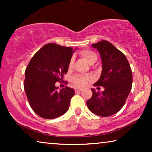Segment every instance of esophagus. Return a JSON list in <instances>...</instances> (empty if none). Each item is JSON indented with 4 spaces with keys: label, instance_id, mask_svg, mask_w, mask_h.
Here are the masks:
<instances>
[{
    "label": "esophagus",
    "instance_id": "obj_1",
    "mask_svg": "<svg viewBox=\"0 0 152 152\" xmlns=\"http://www.w3.org/2000/svg\"><path fill=\"white\" fill-rule=\"evenodd\" d=\"M82 88H76L75 89V93H78V92H80L81 91H82Z\"/></svg>",
    "mask_w": 152,
    "mask_h": 152
}]
</instances>
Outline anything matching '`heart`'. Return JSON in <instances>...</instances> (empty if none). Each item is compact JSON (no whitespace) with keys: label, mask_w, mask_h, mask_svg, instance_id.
Segmentation results:
<instances>
[{"label":"heart","mask_w":152,"mask_h":152,"mask_svg":"<svg viewBox=\"0 0 152 152\" xmlns=\"http://www.w3.org/2000/svg\"><path fill=\"white\" fill-rule=\"evenodd\" d=\"M81 57L84 58L87 62H88L90 64H94L97 59V55L94 52L91 50H81L79 53ZM74 59L71 58L70 59L69 63H68V68L70 69L73 66ZM91 80V76L89 75H84L81 74H76L72 77L71 81L76 86L83 87L88 84V82H90Z\"/></svg>","instance_id":"obj_1"}]
</instances>
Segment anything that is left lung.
<instances>
[{"label": "left lung", "instance_id": "1", "mask_svg": "<svg viewBox=\"0 0 152 152\" xmlns=\"http://www.w3.org/2000/svg\"><path fill=\"white\" fill-rule=\"evenodd\" d=\"M92 46L99 51L102 71L95 86H103L102 93L91 89L93 95L86 101L89 110L95 115L108 117L120 111L132 86V71L125 55L109 41L102 40Z\"/></svg>", "mask_w": 152, "mask_h": 152}]
</instances>
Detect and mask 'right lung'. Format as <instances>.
Instances as JSON below:
<instances>
[{
  "mask_svg": "<svg viewBox=\"0 0 152 152\" xmlns=\"http://www.w3.org/2000/svg\"><path fill=\"white\" fill-rule=\"evenodd\" d=\"M72 53V48L48 43L27 66L24 89L31 108L41 118L54 119L68 110L75 91L68 86L58 91L55 83L63 81Z\"/></svg>",
  "mask_w": 152,
  "mask_h": 152,
  "instance_id": "obj_1",
  "label": "right lung"
}]
</instances>
